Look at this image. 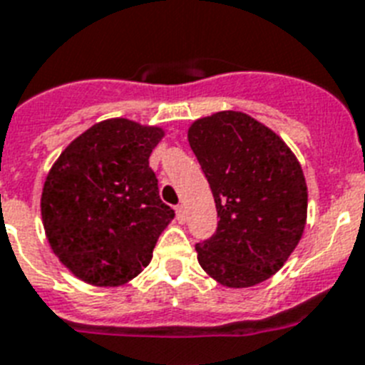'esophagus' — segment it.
<instances>
[{"mask_svg": "<svg viewBox=\"0 0 365 365\" xmlns=\"http://www.w3.org/2000/svg\"><path fill=\"white\" fill-rule=\"evenodd\" d=\"M176 219L178 222H185V207L180 204V206H176Z\"/></svg>", "mask_w": 365, "mask_h": 365, "instance_id": "1", "label": "esophagus"}]
</instances>
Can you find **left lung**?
Wrapping results in <instances>:
<instances>
[{
	"label": "left lung",
	"instance_id": "obj_1",
	"mask_svg": "<svg viewBox=\"0 0 365 365\" xmlns=\"http://www.w3.org/2000/svg\"><path fill=\"white\" fill-rule=\"evenodd\" d=\"M215 198L217 225L197 243L202 269L226 287H250L284 265L304 232L308 191L302 168L280 137L237 111L189 128Z\"/></svg>",
	"mask_w": 365,
	"mask_h": 365
}]
</instances>
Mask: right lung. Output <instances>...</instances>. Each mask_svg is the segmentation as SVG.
<instances>
[{"label":"right lung","instance_id":"obj_1","mask_svg":"<svg viewBox=\"0 0 365 365\" xmlns=\"http://www.w3.org/2000/svg\"><path fill=\"white\" fill-rule=\"evenodd\" d=\"M163 130L125 118L70 143L42 189V220L57 258L93 286H122L152 259L174 219L148 158Z\"/></svg>","mask_w":365,"mask_h":365}]
</instances>
